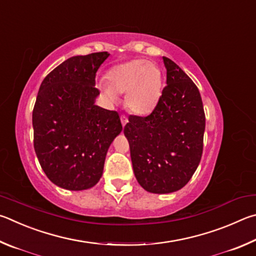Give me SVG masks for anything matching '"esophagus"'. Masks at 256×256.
<instances>
[{"label":"esophagus","mask_w":256,"mask_h":256,"mask_svg":"<svg viewBox=\"0 0 256 256\" xmlns=\"http://www.w3.org/2000/svg\"><path fill=\"white\" fill-rule=\"evenodd\" d=\"M120 120H121V124H122V126H124H124H126V124H127L128 122V119H127V116H120Z\"/></svg>","instance_id":"obj_1"}]
</instances>
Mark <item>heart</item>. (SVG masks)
<instances>
[{"instance_id":"heart-1","label":"heart","mask_w":256,"mask_h":256,"mask_svg":"<svg viewBox=\"0 0 256 256\" xmlns=\"http://www.w3.org/2000/svg\"><path fill=\"white\" fill-rule=\"evenodd\" d=\"M162 70L155 62L137 58L116 65L106 72V83L98 84L108 100L114 102L124 94V106L136 114L153 111L162 94Z\"/></svg>"}]
</instances>
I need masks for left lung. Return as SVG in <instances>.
Listing matches in <instances>:
<instances>
[{
    "mask_svg": "<svg viewBox=\"0 0 256 256\" xmlns=\"http://www.w3.org/2000/svg\"><path fill=\"white\" fill-rule=\"evenodd\" d=\"M166 86L146 116H129L124 134L135 176L152 194L180 190L194 176L204 150L206 116L196 85L168 57Z\"/></svg>",
    "mask_w": 256,
    "mask_h": 256,
    "instance_id": "8db88e82",
    "label": "left lung"
}]
</instances>
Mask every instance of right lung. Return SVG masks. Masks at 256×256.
<instances>
[{"label":"right lung","instance_id":"1","mask_svg":"<svg viewBox=\"0 0 256 256\" xmlns=\"http://www.w3.org/2000/svg\"><path fill=\"white\" fill-rule=\"evenodd\" d=\"M106 52L74 56L44 78L32 111L34 147L40 166L66 190H86L102 176L108 148L122 130L116 111L94 104Z\"/></svg>","mask_w":256,"mask_h":256}]
</instances>
